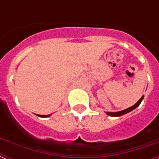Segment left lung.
<instances>
[{"label": "left lung", "instance_id": "8db88e82", "mask_svg": "<svg viewBox=\"0 0 159 159\" xmlns=\"http://www.w3.org/2000/svg\"><path fill=\"white\" fill-rule=\"evenodd\" d=\"M143 99H144V95H143V96L141 97V99L138 101L135 104L133 105V106H131V107H130L127 108V109H125V110L120 111H116V112H108L107 111V112H106V114L107 115V116H112V117H119V116H123V115H125V114H127V113H128V112L131 111H133L134 109H135L136 107H138L139 106V104L141 103V102L143 101Z\"/></svg>", "mask_w": 159, "mask_h": 159}]
</instances>
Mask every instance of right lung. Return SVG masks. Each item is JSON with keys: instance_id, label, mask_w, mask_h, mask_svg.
<instances>
[{"instance_id": "right-lung-1", "label": "right lung", "mask_w": 159, "mask_h": 159, "mask_svg": "<svg viewBox=\"0 0 159 159\" xmlns=\"http://www.w3.org/2000/svg\"><path fill=\"white\" fill-rule=\"evenodd\" d=\"M38 116H39V117H42V118H46V117H49V116H52V114L51 115H47V116H43V115H37Z\"/></svg>"}]
</instances>
